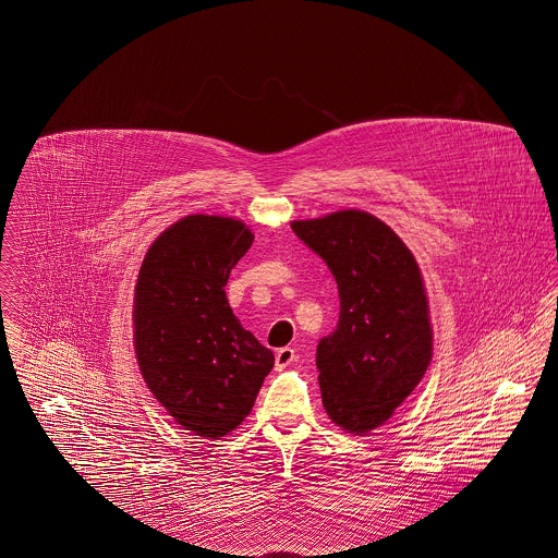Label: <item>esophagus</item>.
<instances>
[{"label":"esophagus","mask_w":558,"mask_h":558,"mask_svg":"<svg viewBox=\"0 0 558 558\" xmlns=\"http://www.w3.org/2000/svg\"><path fill=\"white\" fill-rule=\"evenodd\" d=\"M294 360V349L292 347H282L276 351V371H284L287 366H291Z\"/></svg>","instance_id":"1"}]
</instances>
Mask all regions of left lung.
<instances>
[{"label": "left lung", "mask_w": 558, "mask_h": 558, "mask_svg": "<svg viewBox=\"0 0 558 558\" xmlns=\"http://www.w3.org/2000/svg\"><path fill=\"white\" fill-rule=\"evenodd\" d=\"M291 228L326 262L341 299L339 324L316 353L322 403L335 425L364 435L391 418L430 364L421 267L371 213L347 209Z\"/></svg>", "instance_id": "1"}]
</instances>
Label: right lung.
<instances>
[{"label":"right lung","instance_id":"1","mask_svg":"<svg viewBox=\"0 0 558 558\" xmlns=\"http://www.w3.org/2000/svg\"><path fill=\"white\" fill-rule=\"evenodd\" d=\"M253 232L232 217L187 215L155 240L133 299L142 376L178 425L219 439L248 416L274 353L234 316L223 287Z\"/></svg>","mask_w":558,"mask_h":558}]
</instances>
